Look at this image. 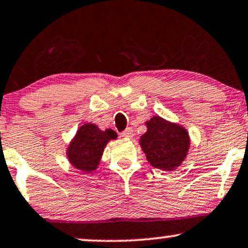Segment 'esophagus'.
Masks as SVG:
<instances>
[{
  "instance_id": "esophagus-1",
  "label": "esophagus",
  "mask_w": 248,
  "mask_h": 248,
  "mask_svg": "<svg viewBox=\"0 0 248 248\" xmlns=\"http://www.w3.org/2000/svg\"><path fill=\"white\" fill-rule=\"evenodd\" d=\"M121 136L124 137V138H133L134 137V133H133V129H130V128H128V129H126L124 131H122L121 133Z\"/></svg>"
}]
</instances>
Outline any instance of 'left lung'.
Instances as JSON below:
<instances>
[{
    "mask_svg": "<svg viewBox=\"0 0 248 248\" xmlns=\"http://www.w3.org/2000/svg\"><path fill=\"white\" fill-rule=\"evenodd\" d=\"M145 126L147 130L140 136V145L151 166L163 171L179 168L190 147L186 128L160 115H153Z\"/></svg>",
    "mask_w": 248,
    "mask_h": 248,
    "instance_id": "left-lung-1",
    "label": "left lung"
}]
</instances>
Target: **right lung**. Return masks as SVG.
Segmentation results:
<instances>
[{"mask_svg":"<svg viewBox=\"0 0 248 248\" xmlns=\"http://www.w3.org/2000/svg\"><path fill=\"white\" fill-rule=\"evenodd\" d=\"M117 137L114 130H102L95 124L84 122L65 150L69 163L82 173L93 172L100 166L105 146Z\"/></svg>","mask_w":248,"mask_h":248,"instance_id":"right-lung-1","label":"right lung"}]
</instances>
